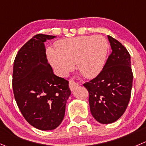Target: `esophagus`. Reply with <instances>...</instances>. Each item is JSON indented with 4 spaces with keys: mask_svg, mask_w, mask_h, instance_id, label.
I'll list each match as a JSON object with an SVG mask.
<instances>
[{
    "mask_svg": "<svg viewBox=\"0 0 146 146\" xmlns=\"http://www.w3.org/2000/svg\"><path fill=\"white\" fill-rule=\"evenodd\" d=\"M78 83H76V82H75L73 80H69V88H70V89L71 90H74L75 88H76L77 86H78Z\"/></svg>",
    "mask_w": 146,
    "mask_h": 146,
    "instance_id": "esophagus-1",
    "label": "esophagus"
}]
</instances>
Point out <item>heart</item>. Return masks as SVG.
Instances as JSON below:
<instances>
[{
    "instance_id": "heart-1",
    "label": "heart",
    "mask_w": 146,
    "mask_h": 146,
    "mask_svg": "<svg viewBox=\"0 0 146 146\" xmlns=\"http://www.w3.org/2000/svg\"><path fill=\"white\" fill-rule=\"evenodd\" d=\"M56 50L48 48L47 57L53 68L65 76L76 63L86 78L97 76L104 68L108 51L107 40L101 35H82L58 40Z\"/></svg>"
}]
</instances>
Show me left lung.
I'll return each instance as SVG.
<instances>
[{"label": "left lung", "instance_id": "left-lung-1", "mask_svg": "<svg viewBox=\"0 0 146 146\" xmlns=\"http://www.w3.org/2000/svg\"><path fill=\"white\" fill-rule=\"evenodd\" d=\"M112 53L98 76L83 86L89 93L93 118L103 124L113 123L125 111L133 86L131 56L115 38L108 35Z\"/></svg>", "mask_w": 146, "mask_h": 146}]
</instances>
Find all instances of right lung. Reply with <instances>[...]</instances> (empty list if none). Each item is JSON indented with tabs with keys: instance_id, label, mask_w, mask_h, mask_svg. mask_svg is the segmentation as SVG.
Listing matches in <instances>:
<instances>
[{
	"instance_id": "add662e5",
	"label": "right lung",
	"mask_w": 146,
	"mask_h": 146,
	"mask_svg": "<svg viewBox=\"0 0 146 146\" xmlns=\"http://www.w3.org/2000/svg\"><path fill=\"white\" fill-rule=\"evenodd\" d=\"M54 35L38 34L15 56L13 89L19 110L35 128L50 131L63 121L70 92L68 81L53 73L44 43Z\"/></svg>"
}]
</instances>
